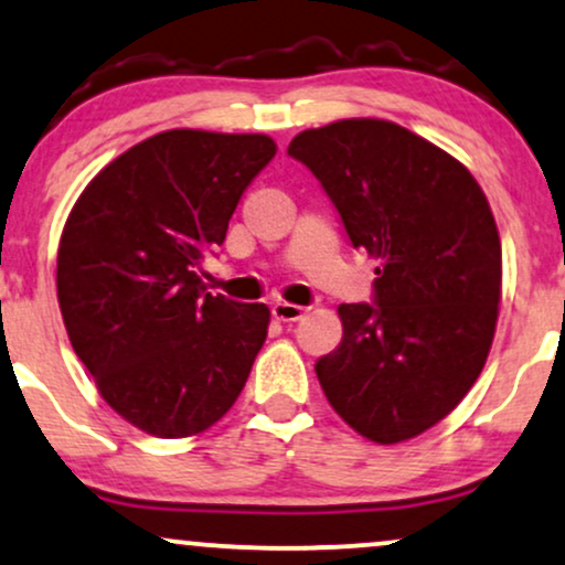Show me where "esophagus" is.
I'll return each instance as SVG.
<instances>
[{
    "mask_svg": "<svg viewBox=\"0 0 565 565\" xmlns=\"http://www.w3.org/2000/svg\"><path fill=\"white\" fill-rule=\"evenodd\" d=\"M270 312H274L276 321L295 323V321H300V318L305 316V308H300V305H291V302H276L274 308H270Z\"/></svg>",
    "mask_w": 565,
    "mask_h": 565,
    "instance_id": "34e87169",
    "label": "esophagus"
}]
</instances>
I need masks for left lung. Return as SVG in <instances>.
I'll return each mask as SVG.
<instances>
[{
    "label": "left lung",
    "instance_id": "obj_1",
    "mask_svg": "<svg viewBox=\"0 0 565 565\" xmlns=\"http://www.w3.org/2000/svg\"><path fill=\"white\" fill-rule=\"evenodd\" d=\"M289 154L331 196L376 268V305H339L342 344L316 363L326 399L376 445L450 416L484 369L498 326V223L471 171L379 118L297 134Z\"/></svg>",
    "mask_w": 565,
    "mask_h": 565
}]
</instances>
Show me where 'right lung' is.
<instances>
[{
	"mask_svg": "<svg viewBox=\"0 0 565 565\" xmlns=\"http://www.w3.org/2000/svg\"><path fill=\"white\" fill-rule=\"evenodd\" d=\"M274 154L265 134L173 128L107 162L67 215L57 247L67 339L102 399L145 434H202L247 384L270 310L213 297L200 274Z\"/></svg>",
	"mask_w": 565,
	"mask_h": 565,
	"instance_id": "right-lung-1",
	"label": "right lung"
}]
</instances>
